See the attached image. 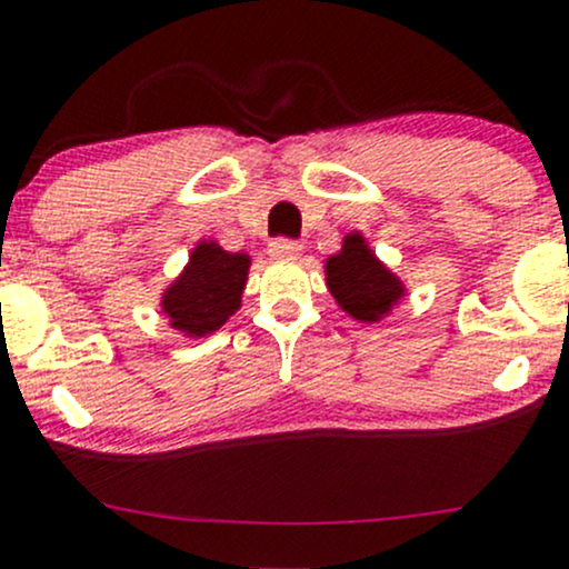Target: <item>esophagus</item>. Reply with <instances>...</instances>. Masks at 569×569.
<instances>
[{
    "label": "esophagus",
    "instance_id": "esophagus-1",
    "mask_svg": "<svg viewBox=\"0 0 569 569\" xmlns=\"http://www.w3.org/2000/svg\"><path fill=\"white\" fill-rule=\"evenodd\" d=\"M302 253V246L297 240H274L270 242V256L272 259H297Z\"/></svg>",
    "mask_w": 569,
    "mask_h": 569
}]
</instances>
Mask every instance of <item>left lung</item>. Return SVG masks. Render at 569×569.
Instances as JSON below:
<instances>
[{
  "mask_svg": "<svg viewBox=\"0 0 569 569\" xmlns=\"http://www.w3.org/2000/svg\"><path fill=\"white\" fill-rule=\"evenodd\" d=\"M327 286L337 305L365 323L380 321L405 297L402 280L380 264L359 232L348 234L340 253L327 259Z\"/></svg>",
  "mask_w": 569,
  "mask_h": 569,
  "instance_id": "obj_1",
  "label": "left lung"
}]
</instances>
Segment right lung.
Wrapping results in <instances>:
<instances>
[{"label":"right lung","instance_id":"right-lung-1","mask_svg":"<svg viewBox=\"0 0 569 569\" xmlns=\"http://www.w3.org/2000/svg\"><path fill=\"white\" fill-rule=\"evenodd\" d=\"M251 259L229 253L213 240L193 248L189 264L161 297L170 327L189 337L213 335L240 308Z\"/></svg>","mask_w":569,"mask_h":569}]
</instances>
